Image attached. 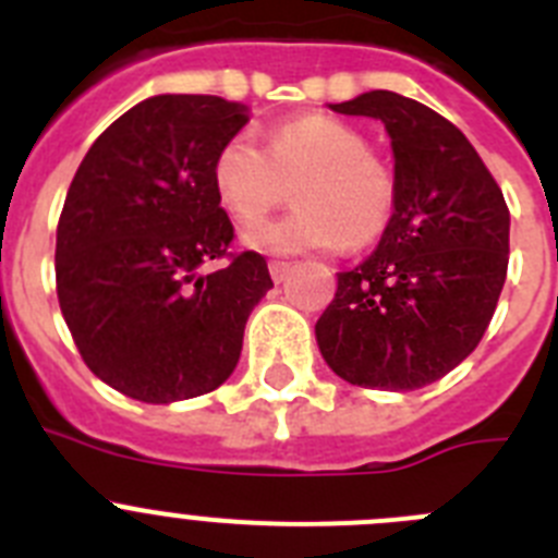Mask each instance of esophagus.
Here are the masks:
<instances>
[{
	"mask_svg": "<svg viewBox=\"0 0 558 558\" xmlns=\"http://www.w3.org/2000/svg\"><path fill=\"white\" fill-rule=\"evenodd\" d=\"M268 270H270V279H274V282L279 284V282H284V279H288L290 263H279V259H274V263L268 265Z\"/></svg>",
	"mask_w": 558,
	"mask_h": 558,
	"instance_id": "obj_1",
	"label": "esophagus"
}]
</instances>
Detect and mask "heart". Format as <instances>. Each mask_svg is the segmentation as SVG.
<instances>
[{
    "label": "heart",
    "mask_w": 558,
    "mask_h": 558,
    "mask_svg": "<svg viewBox=\"0 0 558 558\" xmlns=\"http://www.w3.org/2000/svg\"><path fill=\"white\" fill-rule=\"evenodd\" d=\"M294 184L296 206L282 219L251 226L245 245L265 254L368 245L391 226L399 181L368 136L324 113H302L268 128L259 147L234 133L211 159V186L240 223H255Z\"/></svg>",
    "instance_id": "heart-1"
}]
</instances>
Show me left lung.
<instances>
[{
  "label": "left lung",
  "mask_w": 558,
  "mask_h": 558,
  "mask_svg": "<svg viewBox=\"0 0 558 558\" xmlns=\"http://www.w3.org/2000/svg\"><path fill=\"white\" fill-rule=\"evenodd\" d=\"M332 111L386 122L399 204L377 251L338 274L315 324L318 349L352 386H430L481 343L495 315L509 206L470 140L433 108L379 88Z\"/></svg>",
  "instance_id": "1"
}]
</instances>
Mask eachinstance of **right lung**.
I'll use <instances>...</instances> for the list:
<instances>
[{
	"label": "right lung",
	"mask_w": 558,
	"mask_h": 558,
	"mask_svg": "<svg viewBox=\"0 0 558 558\" xmlns=\"http://www.w3.org/2000/svg\"><path fill=\"white\" fill-rule=\"evenodd\" d=\"M248 122L215 95L142 100L97 136L58 220L56 288L75 347L102 383L167 405L223 386L254 304L274 288L234 226L211 159ZM226 258L220 271L201 264Z\"/></svg>",
	"instance_id": "obj_1"
}]
</instances>
